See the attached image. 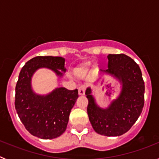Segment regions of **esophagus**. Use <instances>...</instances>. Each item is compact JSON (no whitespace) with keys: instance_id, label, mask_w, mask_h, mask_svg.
<instances>
[{"instance_id":"34e87169","label":"esophagus","mask_w":159,"mask_h":159,"mask_svg":"<svg viewBox=\"0 0 159 159\" xmlns=\"http://www.w3.org/2000/svg\"><path fill=\"white\" fill-rule=\"evenodd\" d=\"M85 91H86V86L82 85L79 88V95H85Z\"/></svg>"}]
</instances>
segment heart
I'll list each match as a JSON object with an SVG mask.
<instances>
[{
	"label": "heart",
	"mask_w": 159,
	"mask_h": 159,
	"mask_svg": "<svg viewBox=\"0 0 159 159\" xmlns=\"http://www.w3.org/2000/svg\"><path fill=\"white\" fill-rule=\"evenodd\" d=\"M78 71V72H80V70H78V71Z\"/></svg>",
	"instance_id": "1"
}]
</instances>
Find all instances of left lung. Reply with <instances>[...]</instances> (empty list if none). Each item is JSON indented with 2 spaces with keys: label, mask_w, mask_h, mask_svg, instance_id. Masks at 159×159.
I'll use <instances>...</instances> for the list:
<instances>
[{
  "label": "left lung",
  "mask_w": 159,
  "mask_h": 159,
  "mask_svg": "<svg viewBox=\"0 0 159 159\" xmlns=\"http://www.w3.org/2000/svg\"><path fill=\"white\" fill-rule=\"evenodd\" d=\"M107 74L114 75L122 83L121 93L107 108L95 103L88 88V115L96 133L105 136H119L128 131L139 119L144 106L145 85L139 66L125 54H109Z\"/></svg>",
  "instance_id": "1"
}]
</instances>
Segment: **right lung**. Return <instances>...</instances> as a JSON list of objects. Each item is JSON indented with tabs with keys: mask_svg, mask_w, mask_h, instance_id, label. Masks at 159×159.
Wrapping results in <instances>:
<instances>
[{
	"mask_svg": "<svg viewBox=\"0 0 159 159\" xmlns=\"http://www.w3.org/2000/svg\"><path fill=\"white\" fill-rule=\"evenodd\" d=\"M64 62L63 57H36L29 60L19 74L15 108L26 130L42 139H55L65 131L71 108L79 97L78 90L59 88L47 95H39L32 90L31 79L40 67L63 76L62 71H66Z\"/></svg>",
	"mask_w": 159,
	"mask_h": 159,
	"instance_id": "1",
	"label": "right lung"
}]
</instances>
